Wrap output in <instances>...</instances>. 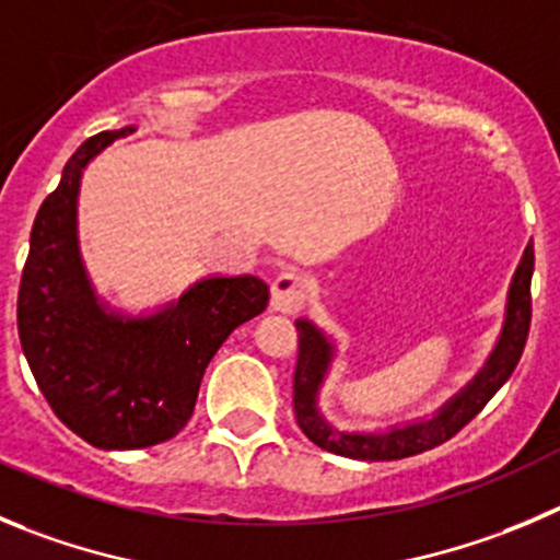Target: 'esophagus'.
I'll return each mask as SVG.
<instances>
[{
  "mask_svg": "<svg viewBox=\"0 0 560 560\" xmlns=\"http://www.w3.org/2000/svg\"><path fill=\"white\" fill-rule=\"evenodd\" d=\"M307 300V280L300 271H280L271 283V311L294 316L302 311Z\"/></svg>",
  "mask_w": 560,
  "mask_h": 560,
  "instance_id": "1",
  "label": "esophagus"
}]
</instances>
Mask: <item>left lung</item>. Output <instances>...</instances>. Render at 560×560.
<instances>
[{
	"label": "left lung",
	"instance_id": "1",
	"mask_svg": "<svg viewBox=\"0 0 560 560\" xmlns=\"http://www.w3.org/2000/svg\"><path fill=\"white\" fill-rule=\"evenodd\" d=\"M530 277H534V244L525 247L523 260L516 266L509 289V302H505L503 332H500L498 346L492 349L483 369L451 401L436 409L429 420L393 425L390 431H376V434L338 431L318 412V390H322V382L327 376L329 363H332L335 346L316 324L300 318L296 322L300 357H296L294 371V412L300 429L318 448L346 456V459L363 462L407 459V456L423 454V451L448 443L456 431L465 429L487 407L489 398L505 385V380L514 374L516 363L523 357L530 329Z\"/></svg>",
	"mask_w": 560,
	"mask_h": 560
}]
</instances>
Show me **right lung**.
<instances>
[{
  "label": "right lung",
  "mask_w": 560,
  "mask_h": 560,
  "mask_svg": "<svg viewBox=\"0 0 560 560\" xmlns=\"http://www.w3.org/2000/svg\"><path fill=\"white\" fill-rule=\"evenodd\" d=\"M129 131H101L68 159L35 217L19 289V338L37 387L73 434L104 451L178 434L211 357L269 305V285L253 275L206 277L151 316L98 300L79 255V184L90 159Z\"/></svg>",
  "instance_id": "1"
}]
</instances>
